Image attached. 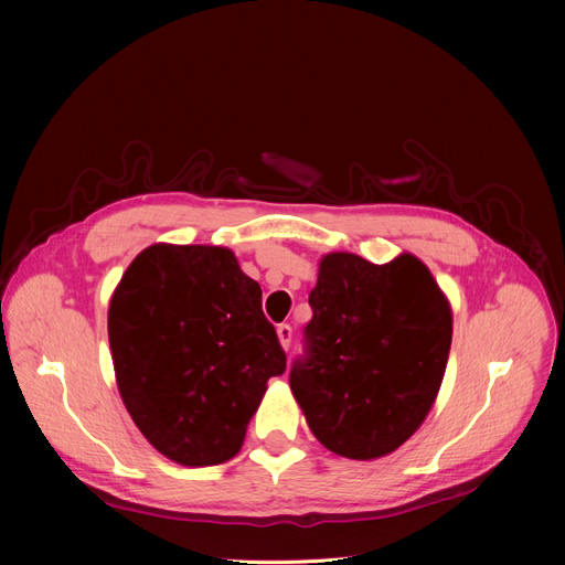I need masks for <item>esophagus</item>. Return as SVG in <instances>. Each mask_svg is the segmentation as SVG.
Wrapping results in <instances>:
<instances>
[{"instance_id":"esophagus-1","label":"esophagus","mask_w":565,"mask_h":565,"mask_svg":"<svg viewBox=\"0 0 565 565\" xmlns=\"http://www.w3.org/2000/svg\"><path fill=\"white\" fill-rule=\"evenodd\" d=\"M277 337H279L281 348L288 350L290 343H292V328H290V324H279V328H277Z\"/></svg>"}]
</instances>
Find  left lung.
<instances>
[{
    "mask_svg": "<svg viewBox=\"0 0 565 565\" xmlns=\"http://www.w3.org/2000/svg\"><path fill=\"white\" fill-rule=\"evenodd\" d=\"M307 360L290 392L324 449L350 460L394 454L419 426L447 371L454 313L414 254L375 265L332 252L309 295Z\"/></svg>",
    "mask_w": 565,
    "mask_h": 565,
    "instance_id": "1",
    "label": "left lung"
}]
</instances>
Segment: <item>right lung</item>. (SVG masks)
<instances>
[{"instance_id":"right-lung-1","label":"right lung","mask_w":565,"mask_h":565,"mask_svg":"<svg viewBox=\"0 0 565 565\" xmlns=\"http://www.w3.org/2000/svg\"><path fill=\"white\" fill-rule=\"evenodd\" d=\"M107 332L135 426L185 467L241 451L267 380L286 371L260 286L226 247H146L111 292Z\"/></svg>"}]
</instances>
